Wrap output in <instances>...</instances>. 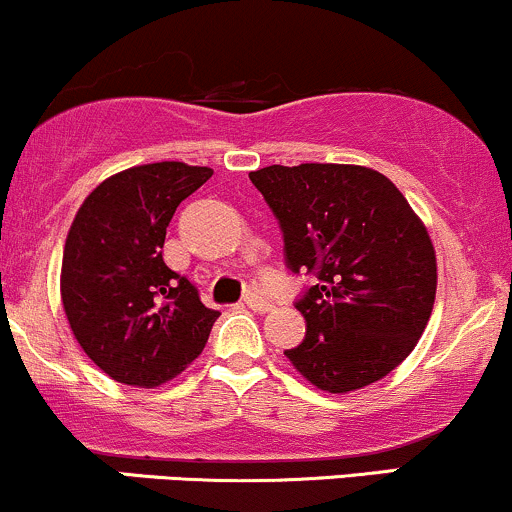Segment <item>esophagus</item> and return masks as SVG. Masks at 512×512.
Returning a JSON list of instances; mask_svg holds the SVG:
<instances>
[{
    "label": "esophagus",
    "instance_id": "34e87169",
    "mask_svg": "<svg viewBox=\"0 0 512 512\" xmlns=\"http://www.w3.org/2000/svg\"><path fill=\"white\" fill-rule=\"evenodd\" d=\"M245 305H248L250 310H255V313H267V310H272V303H269L267 298L257 291L245 293Z\"/></svg>",
    "mask_w": 512,
    "mask_h": 512
}]
</instances>
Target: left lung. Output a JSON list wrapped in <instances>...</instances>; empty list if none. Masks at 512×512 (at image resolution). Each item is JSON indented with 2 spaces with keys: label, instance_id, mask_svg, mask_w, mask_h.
<instances>
[{
  "label": "left lung",
  "instance_id": "8db88e82",
  "mask_svg": "<svg viewBox=\"0 0 512 512\" xmlns=\"http://www.w3.org/2000/svg\"><path fill=\"white\" fill-rule=\"evenodd\" d=\"M284 236L286 267L313 274L296 308L305 339L284 354L305 380L361 390L414 351L436 301V250L383 173L344 163L250 173Z\"/></svg>",
  "mask_w": 512,
  "mask_h": 512
}]
</instances>
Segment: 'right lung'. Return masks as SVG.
Masks as SVG:
<instances>
[{
	"instance_id": "add662e5",
	"label": "right lung",
	"mask_w": 512,
	"mask_h": 512,
	"mask_svg": "<svg viewBox=\"0 0 512 512\" xmlns=\"http://www.w3.org/2000/svg\"><path fill=\"white\" fill-rule=\"evenodd\" d=\"M214 170L178 161L103 180L76 211L62 257V305L76 342L117 383L158 387L202 354L219 310L163 262L182 199Z\"/></svg>"
}]
</instances>
